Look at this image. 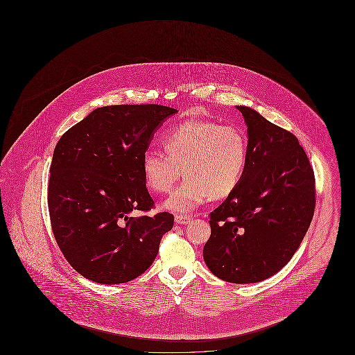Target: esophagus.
<instances>
[{"instance_id": "34e87169", "label": "esophagus", "mask_w": 355, "mask_h": 355, "mask_svg": "<svg viewBox=\"0 0 355 355\" xmlns=\"http://www.w3.org/2000/svg\"><path fill=\"white\" fill-rule=\"evenodd\" d=\"M174 220H175V223H178V225H186V223H189V222L191 220V216H184V214H177Z\"/></svg>"}]
</instances>
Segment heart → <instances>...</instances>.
I'll return each instance as SVG.
<instances>
[{"instance_id": "b5f03b06", "label": "heart", "mask_w": 355, "mask_h": 355, "mask_svg": "<svg viewBox=\"0 0 355 355\" xmlns=\"http://www.w3.org/2000/svg\"><path fill=\"white\" fill-rule=\"evenodd\" d=\"M165 153L148 152L142 158L146 187L168 193L185 181L165 201L175 213H187L213 198L230 196L241 184L249 161L246 133L236 125L194 119L171 129L162 138Z\"/></svg>"}]
</instances>
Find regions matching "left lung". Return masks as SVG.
Returning a JSON list of instances; mask_svg holds the SVG:
<instances>
[{
    "instance_id": "8db88e82",
    "label": "left lung",
    "mask_w": 355,
    "mask_h": 355,
    "mask_svg": "<svg viewBox=\"0 0 355 355\" xmlns=\"http://www.w3.org/2000/svg\"><path fill=\"white\" fill-rule=\"evenodd\" d=\"M245 175L209 214L203 248L210 271L232 284H254L281 270L300 248L315 209V178L297 137L248 106Z\"/></svg>"
}]
</instances>
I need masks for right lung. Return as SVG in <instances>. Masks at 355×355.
I'll return each mask as SVG.
<instances>
[{
  "mask_svg": "<svg viewBox=\"0 0 355 355\" xmlns=\"http://www.w3.org/2000/svg\"><path fill=\"white\" fill-rule=\"evenodd\" d=\"M175 113L155 103L103 106L57 142L48 187L51 230L70 266L85 278L129 282L155 259L174 217L146 214L154 201L142 158L154 132Z\"/></svg>",
  "mask_w": 355,
  "mask_h": 355,
  "instance_id": "add662e5",
  "label": "right lung"
}]
</instances>
